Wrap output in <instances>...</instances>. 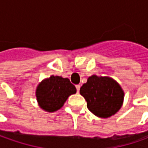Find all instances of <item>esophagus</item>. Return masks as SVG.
<instances>
[{"mask_svg": "<svg viewBox=\"0 0 148 148\" xmlns=\"http://www.w3.org/2000/svg\"><path fill=\"white\" fill-rule=\"evenodd\" d=\"M76 89H77V92H79V89H80V85H79V84L76 85Z\"/></svg>", "mask_w": 148, "mask_h": 148, "instance_id": "esophagus-1", "label": "esophagus"}]
</instances>
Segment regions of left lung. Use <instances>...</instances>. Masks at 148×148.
Listing matches in <instances>:
<instances>
[{"instance_id": "8db88e82", "label": "left lung", "mask_w": 148, "mask_h": 148, "mask_svg": "<svg viewBox=\"0 0 148 148\" xmlns=\"http://www.w3.org/2000/svg\"><path fill=\"white\" fill-rule=\"evenodd\" d=\"M80 94L87 101V107L95 115L108 118L121 108L124 91L115 80L110 77L92 75L81 87Z\"/></svg>"}]
</instances>
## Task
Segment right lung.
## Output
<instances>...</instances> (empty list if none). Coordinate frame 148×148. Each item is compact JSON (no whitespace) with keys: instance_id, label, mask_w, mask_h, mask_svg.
I'll return each mask as SVG.
<instances>
[{"instance_id":"1","label":"right lung","mask_w":148,"mask_h":148,"mask_svg":"<svg viewBox=\"0 0 148 148\" xmlns=\"http://www.w3.org/2000/svg\"><path fill=\"white\" fill-rule=\"evenodd\" d=\"M76 93V88L69 79L51 75L42 80L36 89L39 106L48 112L60 110L70 95Z\"/></svg>"}]
</instances>
